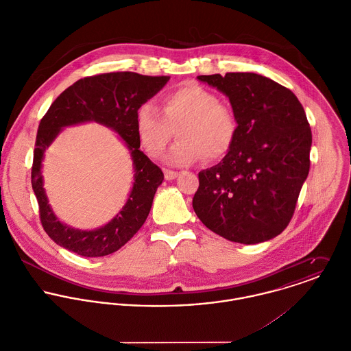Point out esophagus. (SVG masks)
<instances>
[{
  "mask_svg": "<svg viewBox=\"0 0 351 351\" xmlns=\"http://www.w3.org/2000/svg\"><path fill=\"white\" fill-rule=\"evenodd\" d=\"M178 177V173L177 171H174V170H165V178L167 180V181H171V180H174V178H177Z\"/></svg>",
  "mask_w": 351,
  "mask_h": 351,
  "instance_id": "esophagus-1",
  "label": "esophagus"
}]
</instances>
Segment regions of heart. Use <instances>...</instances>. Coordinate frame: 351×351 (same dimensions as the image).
Listing matches in <instances>:
<instances>
[{"label":"heart","mask_w":351,"mask_h":351,"mask_svg":"<svg viewBox=\"0 0 351 351\" xmlns=\"http://www.w3.org/2000/svg\"><path fill=\"white\" fill-rule=\"evenodd\" d=\"M162 112L150 102L136 112V134L151 158H160L176 131L180 141L167 160L188 165L205 158L215 162L224 158L235 143L239 121L237 113L221 104L220 97L197 84H186L167 93L162 100Z\"/></svg>","instance_id":"b5f03b06"}]
</instances>
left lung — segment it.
Returning <instances> with one entry per match:
<instances>
[{
	"instance_id": "8db88e82",
	"label": "left lung",
	"mask_w": 351,
	"mask_h": 351,
	"mask_svg": "<svg viewBox=\"0 0 351 351\" xmlns=\"http://www.w3.org/2000/svg\"><path fill=\"white\" fill-rule=\"evenodd\" d=\"M197 78L228 97L239 131L223 160L199 173L193 209L231 242L269 241L288 227L309 171L312 132L304 108L288 88L259 74Z\"/></svg>"
}]
</instances>
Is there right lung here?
Returning <instances> with one entry per match:
<instances>
[{"mask_svg": "<svg viewBox=\"0 0 351 351\" xmlns=\"http://www.w3.org/2000/svg\"><path fill=\"white\" fill-rule=\"evenodd\" d=\"M170 80L132 71L104 73L78 80L51 104L39 124L31 173L40 221L51 239L82 256H104L123 247L145 224L154 195L163 181L162 170L141 151L136 112ZM97 121L116 130L132 151L134 186L125 208L104 228L81 232L60 223L53 215L43 188V154L63 126Z\"/></svg>", "mask_w": 351, "mask_h": 351, "instance_id": "obj_1", "label": "right lung"}]
</instances>
